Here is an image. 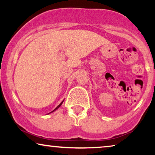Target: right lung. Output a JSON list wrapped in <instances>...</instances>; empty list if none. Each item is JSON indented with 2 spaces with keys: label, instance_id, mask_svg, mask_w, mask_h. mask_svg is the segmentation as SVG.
<instances>
[{
  "label": "right lung",
  "instance_id": "1",
  "mask_svg": "<svg viewBox=\"0 0 155 155\" xmlns=\"http://www.w3.org/2000/svg\"><path fill=\"white\" fill-rule=\"evenodd\" d=\"M63 101H62V102H61V104H59V105H58V107H56V109H54V111H51V112H50V113H52V112H54V111H56V109H58V108H59V107H61V104H63ZM50 113H48V114H50Z\"/></svg>",
  "mask_w": 155,
  "mask_h": 155
}]
</instances>
